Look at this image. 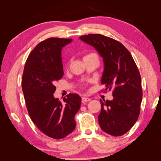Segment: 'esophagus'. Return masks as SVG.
Instances as JSON below:
<instances>
[{"label":"esophagus","instance_id":"esophagus-1","mask_svg":"<svg viewBox=\"0 0 161 161\" xmlns=\"http://www.w3.org/2000/svg\"><path fill=\"white\" fill-rule=\"evenodd\" d=\"M91 99H89V98L88 97H83L82 98H81V102L82 103H84V102H89Z\"/></svg>","mask_w":161,"mask_h":161}]
</instances>
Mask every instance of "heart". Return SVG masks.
<instances>
[{
    "label": "heart",
    "instance_id": "heart-1",
    "mask_svg": "<svg viewBox=\"0 0 161 161\" xmlns=\"http://www.w3.org/2000/svg\"><path fill=\"white\" fill-rule=\"evenodd\" d=\"M94 55H96V54H95L94 53H89V54H86V55H85V56H84V58H88V57H91V56H94Z\"/></svg>",
    "mask_w": 161,
    "mask_h": 161
}]
</instances>
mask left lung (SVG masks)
<instances>
[{
	"mask_svg": "<svg viewBox=\"0 0 161 161\" xmlns=\"http://www.w3.org/2000/svg\"><path fill=\"white\" fill-rule=\"evenodd\" d=\"M80 39L95 48L103 58L102 84L113 90L111 101L100 100L99 124L103 131L120 136L137 121L142 101L141 78L133 57L121 42L100 34H89Z\"/></svg>",
	"mask_w": 161,
	"mask_h": 161,
	"instance_id": "left-lung-1",
	"label": "left lung"
}]
</instances>
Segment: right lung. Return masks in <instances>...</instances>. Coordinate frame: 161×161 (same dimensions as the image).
<instances>
[{
  "mask_svg": "<svg viewBox=\"0 0 161 161\" xmlns=\"http://www.w3.org/2000/svg\"><path fill=\"white\" fill-rule=\"evenodd\" d=\"M72 39L51 37L40 42L29 54L24 67L22 89L32 121L45 135L61 139L75 130V114L81 97L69 94L59 102L54 97V84L63 77L62 47Z\"/></svg>",
  "mask_w": 161,
  "mask_h": 161,
  "instance_id": "obj_1",
  "label": "right lung"
}]
</instances>
